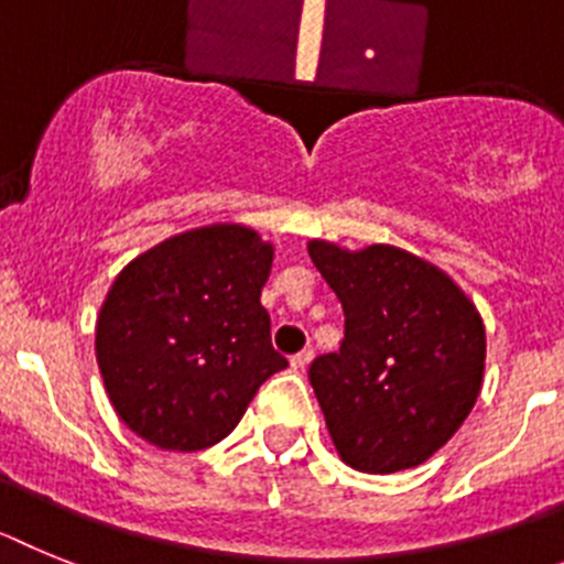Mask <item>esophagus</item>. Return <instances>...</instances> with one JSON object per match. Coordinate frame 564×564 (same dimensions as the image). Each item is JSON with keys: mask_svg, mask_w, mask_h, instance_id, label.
I'll use <instances>...</instances> for the list:
<instances>
[{"mask_svg": "<svg viewBox=\"0 0 564 564\" xmlns=\"http://www.w3.org/2000/svg\"><path fill=\"white\" fill-rule=\"evenodd\" d=\"M312 357H315V351L312 349H303V351H297V355H292V369L303 371L306 366L312 364Z\"/></svg>", "mask_w": 564, "mask_h": 564, "instance_id": "obj_1", "label": "esophagus"}]
</instances>
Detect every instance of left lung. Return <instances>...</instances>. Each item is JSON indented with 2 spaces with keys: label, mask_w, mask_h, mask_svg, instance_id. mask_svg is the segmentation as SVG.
<instances>
[{
  "label": "left lung",
  "mask_w": 564,
  "mask_h": 564,
  "mask_svg": "<svg viewBox=\"0 0 564 564\" xmlns=\"http://www.w3.org/2000/svg\"><path fill=\"white\" fill-rule=\"evenodd\" d=\"M343 303L340 349L310 366L337 454L355 471L425 463L471 414L486 371V326L443 269L389 243L310 241Z\"/></svg>",
  "instance_id": "1"
}]
</instances>
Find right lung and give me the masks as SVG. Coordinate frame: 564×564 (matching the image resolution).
Here are the masks:
<instances>
[{
	"instance_id": "1",
	"label": "right lung",
	"mask_w": 564,
	"mask_h": 564,
	"mask_svg": "<svg viewBox=\"0 0 564 564\" xmlns=\"http://www.w3.org/2000/svg\"><path fill=\"white\" fill-rule=\"evenodd\" d=\"M272 258L254 229L209 224L121 269L96 321V360L127 429L164 452H200L286 369L261 306Z\"/></svg>"
}]
</instances>
